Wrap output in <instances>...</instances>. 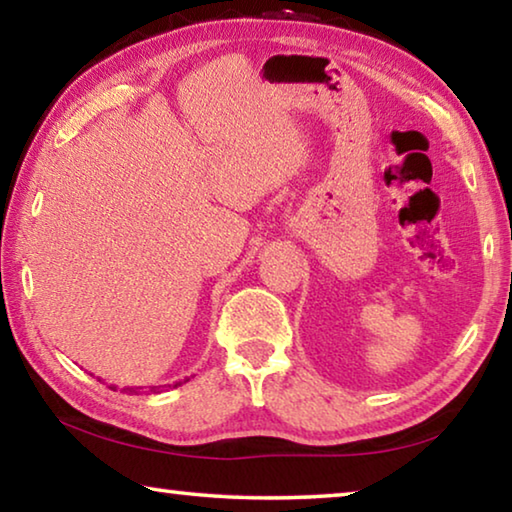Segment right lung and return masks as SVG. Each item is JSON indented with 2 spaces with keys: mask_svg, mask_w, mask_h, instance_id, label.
<instances>
[{
  "mask_svg": "<svg viewBox=\"0 0 512 512\" xmlns=\"http://www.w3.org/2000/svg\"><path fill=\"white\" fill-rule=\"evenodd\" d=\"M186 381H188V379L174 383V388H177V385H181V383H186ZM111 388L115 390V385H111ZM138 390H142V388H124V392H136V395H138ZM149 392H161V385H152V388H149Z\"/></svg>",
  "mask_w": 512,
  "mask_h": 512,
  "instance_id": "obj_1",
  "label": "right lung"
}]
</instances>
